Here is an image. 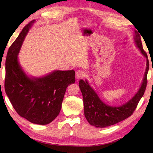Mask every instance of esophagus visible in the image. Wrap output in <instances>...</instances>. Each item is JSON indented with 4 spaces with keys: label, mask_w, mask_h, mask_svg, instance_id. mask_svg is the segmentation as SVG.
<instances>
[{
    "label": "esophagus",
    "mask_w": 153,
    "mask_h": 153,
    "mask_svg": "<svg viewBox=\"0 0 153 153\" xmlns=\"http://www.w3.org/2000/svg\"><path fill=\"white\" fill-rule=\"evenodd\" d=\"M85 72L82 70H77L76 73V79H80L82 77H83L85 76Z\"/></svg>",
    "instance_id": "obj_1"
}]
</instances>
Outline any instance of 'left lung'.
Segmentation results:
<instances>
[{
  "mask_svg": "<svg viewBox=\"0 0 153 153\" xmlns=\"http://www.w3.org/2000/svg\"><path fill=\"white\" fill-rule=\"evenodd\" d=\"M134 39L136 47L147 58V67L140 88L128 102L119 106L106 105L100 99L98 95L89 85L87 80H79V86L83 99L84 114L90 124L96 128H106L128 118L134 113L139 100L144 95L147 82L149 60L147 53L143 48L140 35L137 31H135Z\"/></svg>",
  "mask_w": 153,
  "mask_h": 153,
  "instance_id": "1",
  "label": "left lung"
}]
</instances>
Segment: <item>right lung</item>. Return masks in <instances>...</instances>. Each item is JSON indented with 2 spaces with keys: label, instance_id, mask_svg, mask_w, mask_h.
Instances as JSON below:
<instances>
[{
  "label": "right lung",
  "instance_id": "obj_1",
  "mask_svg": "<svg viewBox=\"0 0 153 153\" xmlns=\"http://www.w3.org/2000/svg\"><path fill=\"white\" fill-rule=\"evenodd\" d=\"M35 20L23 29L10 47L6 59L4 89L18 114L35 124L46 125L59 114L68 85L76 82L75 71L54 70L46 76L30 77L18 60V54Z\"/></svg>",
  "mask_w": 153,
  "mask_h": 153
}]
</instances>
